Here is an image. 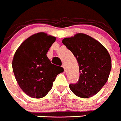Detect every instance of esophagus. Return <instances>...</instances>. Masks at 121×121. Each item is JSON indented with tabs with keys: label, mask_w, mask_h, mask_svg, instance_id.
<instances>
[{
	"label": "esophagus",
	"mask_w": 121,
	"mask_h": 121,
	"mask_svg": "<svg viewBox=\"0 0 121 121\" xmlns=\"http://www.w3.org/2000/svg\"><path fill=\"white\" fill-rule=\"evenodd\" d=\"M62 66L63 68H64V70L66 71V65H65V64H62Z\"/></svg>",
	"instance_id": "34e87169"
}]
</instances>
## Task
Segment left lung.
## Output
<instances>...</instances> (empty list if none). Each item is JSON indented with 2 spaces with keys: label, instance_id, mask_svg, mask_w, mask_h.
Listing matches in <instances>:
<instances>
[{
  "label": "left lung",
  "instance_id": "1",
  "mask_svg": "<svg viewBox=\"0 0 121 121\" xmlns=\"http://www.w3.org/2000/svg\"><path fill=\"white\" fill-rule=\"evenodd\" d=\"M62 43L76 57L79 66V80L69 85L71 91L83 98L97 94L107 82L111 70L108 51L98 41L82 33L65 38Z\"/></svg>",
  "mask_w": 121,
  "mask_h": 121
}]
</instances>
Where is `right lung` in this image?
<instances>
[{
  "label": "right lung",
  "mask_w": 121,
  "mask_h": 121,
  "mask_svg": "<svg viewBox=\"0 0 121 121\" xmlns=\"http://www.w3.org/2000/svg\"><path fill=\"white\" fill-rule=\"evenodd\" d=\"M56 37L44 32L29 36L15 52L13 69L18 84L26 95L34 98L45 97L62 67L51 63L47 53Z\"/></svg>",
  "instance_id": "right-lung-1"
}]
</instances>
